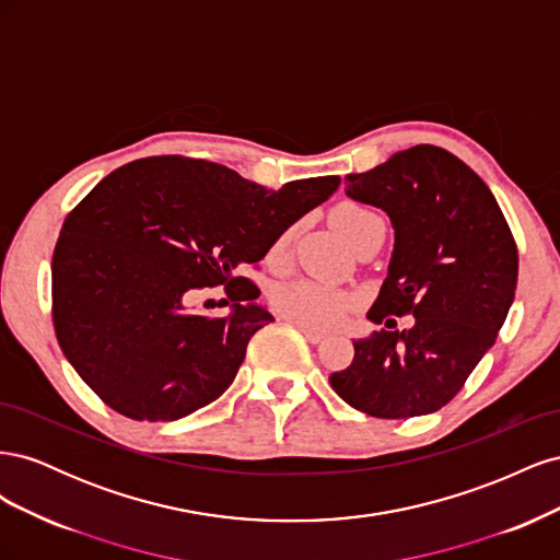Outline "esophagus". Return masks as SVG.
Here are the masks:
<instances>
[{
  "instance_id": "obj_1",
  "label": "esophagus",
  "mask_w": 560,
  "mask_h": 560,
  "mask_svg": "<svg viewBox=\"0 0 560 560\" xmlns=\"http://www.w3.org/2000/svg\"><path fill=\"white\" fill-rule=\"evenodd\" d=\"M296 327H299V331H303V336H306L311 343H319L322 338H325V334L317 331V329H313V327H306V325H296Z\"/></svg>"
}]
</instances>
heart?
<instances>
[{"mask_svg":"<svg viewBox=\"0 0 560 560\" xmlns=\"http://www.w3.org/2000/svg\"><path fill=\"white\" fill-rule=\"evenodd\" d=\"M371 217H374V212L346 202V206H338L334 210L331 222L336 231L350 243L354 231H358ZM287 241H290L287 235L278 241L276 254L284 252ZM273 306L282 317L296 322V325H306L313 329H331L336 325H341V322L350 315L354 299L352 294L338 290V287L329 282L303 278V280L280 284L273 292Z\"/></svg>","mask_w":560,"mask_h":560,"instance_id":"obj_1","label":"heart"}]
</instances>
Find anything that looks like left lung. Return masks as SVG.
Instances as JSON below:
<instances>
[{
	"mask_svg": "<svg viewBox=\"0 0 560 560\" xmlns=\"http://www.w3.org/2000/svg\"><path fill=\"white\" fill-rule=\"evenodd\" d=\"M346 182L348 198L389 217L395 247L366 313L385 327L352 341L350 366L329 383L366 416L434 413L460 393L512 308V231L486 182L442 147L397 151ZM401 314L417 317L409 330L394 329Z\"/></svg>",
	"mask_w": 560,
	"mask_h": 560,
	"instance_id": "left-lung-1",
	"label": "left lung"
}]
</instances>
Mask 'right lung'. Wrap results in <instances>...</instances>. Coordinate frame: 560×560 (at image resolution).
<instances>
[{
	"label": "right lung",
	"mask_w": 560,
	"mask_h": 560,
	"mask_svg": "<svg viewBox=\"0 0 560 560\" xmlns=\"http://www.w3.org/2000/svg\"><path fill=\"white\" fill-rule=\"evenodd\" d=\"M338 175L282 189L226 165L132 161L67 214L54 252V325L67 362L114 411L177 420L226 393L249 338L276 317L235 278L325 202ZM226 283L224 318L194 314L202 285ZM229 306V301H226Z\"/></svg>",
	"instance_id": "obj_1"
}]
</instances>
